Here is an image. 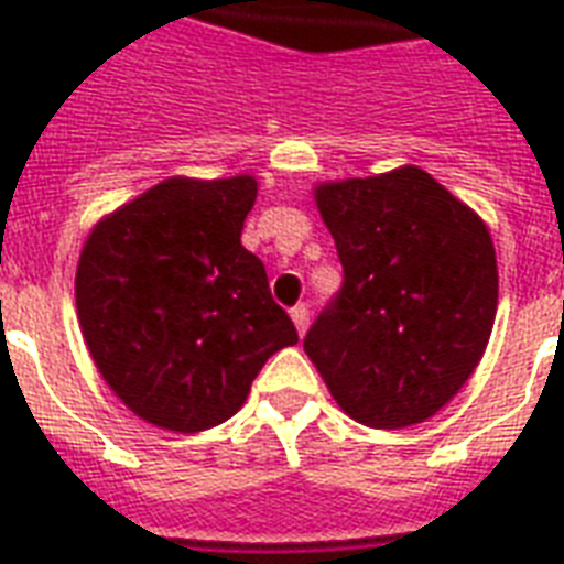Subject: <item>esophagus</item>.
<instances>
[{
  "mask_svg": "<svg viewBox=\"0 0 564 564\" xmlns=\"http://www.w3.org/2000/svg\"><path fill=\"white\" fill-rule=\"evenodd\" d=\"M291 321H294L296 332L303 335V332L308 329V308H305V305H294V308H291Z\"/></svg>",
  "mask_w": 564,
  "mask_h": 564,
  "instance_id": "obj_1",
  "label": "esophagus"
}]
</instances>
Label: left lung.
<instances>
[{
  "label": "left lung",
  "instance_id": "left-lung-1",
  "mask_svg": "<svg viewBox=\"0 0 564 564\" xmlns=\"http://www.w3.org/2000/svg\"><path fill=\"white\" fill-rule=\"evenodd\" d=\"M344 282L305 335L335 403L373 430L449 403L486 352L497 259L486 223L430 173L317 187Z\"/></svg>",
  "mask_w": 564,
  "mask_h": 564
}]
</instances>
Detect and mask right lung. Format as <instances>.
Masks as SVG:
<instances>
[{
    "mask_svg": "<svg viewBox=\"0 0 564 564\" xmlns=\"http://www.w3.org/2000/svg\"><path fill=\"white\" fill-rule=\"evenodd\" d=\"M256 178H167L105 217L76 270L82 335L138 417L173 432L229 421L296 344L268 270L241 247Z\"/></svg>",
    "mask_w": 564,
    "mask_h": 564,
    "instance_id": "right-lung-1",
    "label": "right lung"
}]
</instances>
